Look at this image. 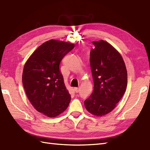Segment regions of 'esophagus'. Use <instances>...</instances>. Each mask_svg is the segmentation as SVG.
Instances as JSON below:
<instances>
[{
	"label": "esophagus",
	"mask_w": 150,
	"mask_h": 150,
	"mask_svg": "<svg viewBox=\"0 0 150 150\" xmlns=\"http://www.w3.org/2000/svg\"><path fill=\"white\" fill-rule=\"evenodd\" d=\"M74 90L76 93H79L80 91V88H75Z\"/></svg>",
	"instance_id": "esophagus-1"
}]
</instances>
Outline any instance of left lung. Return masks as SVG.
<instances>
[{
  "mask_svg": "<svg viewBox=\"0 0 150 150\" xmlns=\"http://www.w3.org/2000/svg\"><path fill=\"white\" fill-rule=\"evenodd\" d=\"M90 65L94 90L84 101L87 110L96 116L110 112L126 91L127 71L121 54L107 41H93Z\"/></svg>",
  "mask_w": 150,
  "mask_h": 150,
  "instance_id": "obj_1",
  "label": "left lung"
}]
</instances>
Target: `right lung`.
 Here are the masks:
<instances>
[{
	"mask_svg": "<svg viewBox=\"0 0 150 150\" xmlns=\"http://www.w3.org/2000/svg\"><path fill=\"white\" fill-rule=\"evenodd\" d=\"M75 45L51 40L38 47L24 65L22 83L28 99L38 112L49 117L67 109L71 96L59 64Z\"/></svg>",
	"mask_w": 150,
	"mask_h": 150,
	"instance_id": "right-lung-1",
	"label": "right lung"
}]
</instances>
